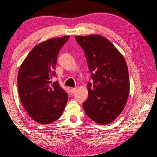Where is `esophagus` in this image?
I'll return each mask as SVG.
<instances>
[{
  "mask_svg": "<svg viewBox=\"0 0 157 157\" xmlns=\"http://www.w3.org/2000/svg\"><path fill=\"white\" fill-rule=\"evenodd\" d=\"M75 90H76V88H71L70 89V92L73 94L75 93Z\"/></svg>",
  "mask_w": 157,
  "mask_h": 157,
  "instance_id": "1",
  "label": "esophagus"
}]
</instances>
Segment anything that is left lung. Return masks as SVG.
I'll return each mask as SVG.
<instances>
[{"label":"left lung","instance_id":"1","mask_svg":"<svg viewBox=\"0 0 157 157\" xmlns=\"http://www.w3.org/2000/svg\"><path fill=\"white\" fill-rule=\"evenodd\" d=\"M83 49L93 82L82 103L88 117L99 124H110L124 109L130 92L124 56L111 41L99 35L76 36Z\"/></svg>","mask_w":157,"mask_h":157}]
</instances>
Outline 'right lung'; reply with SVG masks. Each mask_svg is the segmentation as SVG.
<instances>
[{
    "mask_svg": "<svg viewBox=\"0 0 157 157\" xmlns=\"http://www.w3.org/2000/svg\"><path fill=\"white\" fill-rule=\"evenodd\" d=\"M69 36L53 38L35 46L21 63L17 75L19 96L33 120L41 124L57 121L63 113L68 94L58 81L52 83L61 47Z\"/></svg>",
    "mask_w": 157,
    "mask_h": 157,
    "instance_id": "add662e5",
    "label": "right lung"
}]
</instances>
